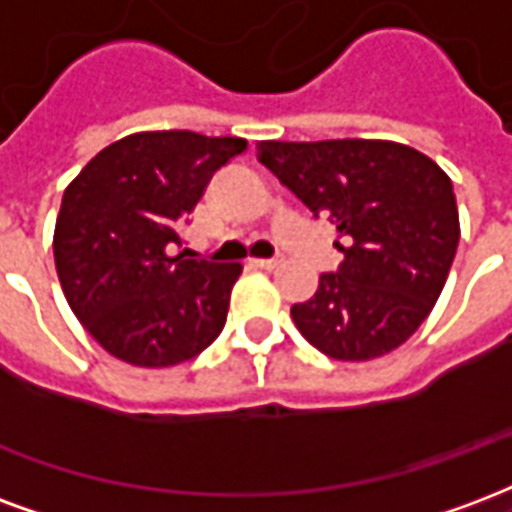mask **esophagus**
<instances>
[{
    "mask_svg": "<svg viewBox=\"0 0 512 512\" xmlns=\"http://www.w3.org/2000/svg\"><path fill=\"white\" fill-rule=\"evenodd\" d=\"M279 257H257V260H252V266L255 268H263V271H274V268H279Z\"/></svg>",
    "mask_w": 512,
    "mask_h": 512,
    "instance_id": "esophagus-1",
    "label": "esophagus"
}]
</instances>
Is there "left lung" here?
Returning <instances> with one entry per match:
<instances>
[{
    "label": "left lung",
    "mask_w": 512,
    "mask_h": 512,
    "mask_svg": "<svg viewBox=\"0 0 512 512\" xmlns=\"http://www.w3.org/2000/svg\"><path fill=\"white\" fill-rule=\"evenodd\" d=\"M257 157L344 238L336 274L290 309L306 342L336 361H372L418 331L458 246L448 173L393 140H260Z\"/></svg>",
    "instance_id": "left-lung-1"
}]
</instances>
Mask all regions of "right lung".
<instances>
[{"mask_svg": "<svg viewBox=\"0 0 512 512\" xmlns=\"http://www.w3.org/2000/svg\"><path fill=\"white\" fill-rule=\"evenodd\" d=\"M244 138L189 130L135 132L94 157L64 189L56 274L86 331L132 366L195 358L227 320L241 263L170 255L179 227Z\"/></svg>", "mask_w": 512, "mask_h": 512, "instance_id": "right-lung-1", "label": "right lung"}]
</instances>
